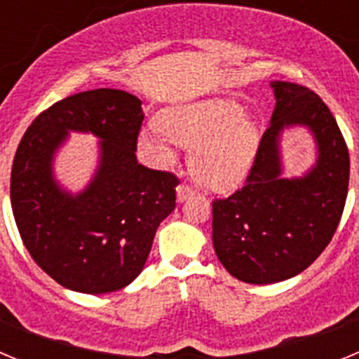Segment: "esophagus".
Instances as JSON below:
<instances>
[{
    "instance_id": "1",
    "label": "esophagus",
    "mask_w": 359,
    "mask_h": 359,
    "mask_svg": "<svg viewBox=\"0 0 359 359\" xmlns=\"http://www.w3.org/2000/svg\"><path fill=\"white\" fill-rule=\"evenodd\" d=\"M176 196H177V203H183L187 201L190 196H194V190L190 189L189 185H185V183H182V185H177Z\"/></svg>"
}]
</instances>
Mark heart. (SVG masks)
Listing matches in <instances>:
<instances>
[{
  "label": "heart",
  "mask_w": 359,
  "mask_h": 359,
  "mask_svg": "<svg viewBox=\"0 0 359 359\" xmlns=\"http://www.w3.org/2000/svg\"><path fill=\"white\" fill-rule=\"evenodd\" d=\"M161 128L170 140L190 149V174L199 185L215 192H228L244 182L262 136L259 122L231 100L174 107L161 116ZM140 145L158 160L170 158L167 137L158 129H144Z\"/></svg>",
  "instance_id": "heart-1"
}]
</instances>
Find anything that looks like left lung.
<instances>
[{
	"mask_svg": "<svg viewBox=\"0 0 359 359\" xmlns=\"http://www.w3.org/2000/svg\"><path fill=\"white\" fill-rule=\"evenodd\" d=\"M275 109L243 189L212 203V241L231 277L273 284L302 273L334 236L348 189V151L334 116L309 88L273 81ZM302 125L317 161L304 177L281 176L280 136Z\"/></svg>",
	"mask_w": 359,
	"mask_h": 359,
	"instance_id": "obj_1",
	"label": "left lung"
}]
</instances>
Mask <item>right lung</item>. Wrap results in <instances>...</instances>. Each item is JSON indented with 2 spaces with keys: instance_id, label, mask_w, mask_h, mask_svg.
<instances>
[{
  "instance_id": "add662e5",
  "label": "right lung",
  "mask_w": 359,
  "mask_h": 359,
  "mask_svg": "<svg viewBox=\"0 0 359 359\" xmlns=\"http://www.w3.org/2000/svg\"><path fill=\"white\" fill-rule=\"evenodd\" d=\"M142 122L140 98L100 88L55 102L19 142L11 174L19 236L36 264L68 290L100 294L131 284L176 207L177 177L136 160ZM69 130L101 140L97 170L79 195L53 176V158Z\"/></svg>"
}]
</instances>
